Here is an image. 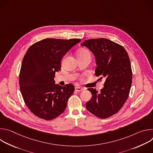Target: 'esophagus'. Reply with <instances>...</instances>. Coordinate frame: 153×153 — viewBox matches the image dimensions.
Returning <instances> with one entry per match:
<instances>
[{"label":"esophagus","mask_w":153,"mask_h":153,"mask_svg":"<svg viewBox=\"0 0 153 153\" xmlns=\"http://www.w3.org/2000/svg\"><path fill=\"white\" fill-rule=\"evenodd\" d=\"M82 90H83V89L82 88H80V87H79V86L75 87V91L77 92H80Z\"/></svg>","instance_id":"esophagus-1"}]
</instances>
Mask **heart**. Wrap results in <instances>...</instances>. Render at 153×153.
I'll return each mask as SVG.
<instances>
[{
  "mask_svg": "<svg viewBox=\"0 0 153 153\" xmlns=\"http://www.w3.org/2000/svg\"><path fill=\"white\" fill-rule=\"evenodd\" d=\"M78 56H90L91 57L90 53L86 50H81L78 53Z\"/></svg>",
  "mask_w": 153,
  "mask_h": 153,
  "instance_id": "obj_1",
  "label": "heart"
}]
</instances>
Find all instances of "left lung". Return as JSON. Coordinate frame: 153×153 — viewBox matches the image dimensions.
<instances>
[{"label": "left lung", "mask_w": 153, "mask_h": 153, "mask_svg": "<svg viewBox=\"0 0 153 153\" xmlns=\"http://www.w3.org/2000/svg\"><path fill=\"white\" fill-rule=\"evenodd\" d=\"M81 45L94 53L97 65L95 75L105 80L100 93L88 88L92 98L86 108L97 117H110L122 108L129 94L133 73L128 54L122 45L105 38L86 40Z\"/></svg>", "instance_id": "8db88e82"}]
</instances>
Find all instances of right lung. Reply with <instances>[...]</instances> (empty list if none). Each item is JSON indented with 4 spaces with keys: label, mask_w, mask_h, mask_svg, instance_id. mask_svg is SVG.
I'll return each instance as SVG.
<instances>
[{
    "label": "right lung",
    "mask_w": 153,
    "mask_h": 153,
    "mask_svg": "<svg viewBox=\"0 0 153 153\" xmlns=\"http://www.w3.org/2000/svg\"><path fill=\"white\" fill-rule=\"evenodd\" d=\"M79 39H45L37 42L24 56L19 74L20 92L29 110L37 117L51 120L63 113L74 86L55 84L62 57Z\"/></svg>",
    "instance_id": "1"
}]
</instances>
